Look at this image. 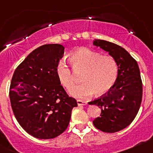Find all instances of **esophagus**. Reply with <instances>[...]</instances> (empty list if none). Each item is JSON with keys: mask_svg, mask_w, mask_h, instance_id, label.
I'll use <instances>...</instances> for the list:
<instances>
[{"mask_svg": "<svg viewBox=\"0 0 153 153\" xmlns=\"http://www.w3.org/2000/svg\"><path fill=\"white\" fill-rule=\"evenodd\" d=\"M77 105L78 106H86L87 105V102L86 101H83V100H78L77 101Z\"/></svg>", "mask_w": 153, "mask_h": 153, "instance_id": "obj_1", "label": "esophagus"}]
</instances>
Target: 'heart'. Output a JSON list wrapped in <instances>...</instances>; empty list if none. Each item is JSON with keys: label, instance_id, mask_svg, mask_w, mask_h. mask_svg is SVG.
<instances>
[{"label": "heart", "instance_id": "1", "mask_svg": "<svg viewBox=\"0 0 153 153\" xmlns=\"http://www.w3.org/2000/svg\"><path fill=\"white\" fill-rule=\"evenodd\" d=\"M72 67L76 72H83V82L74 88L75 74L72 68L64 60H60L56 68L60 83L70 95L76 98L84 99L95 93L97 96L106 94L115 84L118 76V65L111 56H101L100 53L82 47L70 56Z\"/></svg>", "mask_w": 153, "mask_h": 153}]
</instances>
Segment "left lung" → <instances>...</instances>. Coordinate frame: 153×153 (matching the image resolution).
I'll return each mask as SVG.
<instances>
[{
    "label": "left lung",
    "instance_id": "1",
    "mask_svg": "<svg viewBox=\"0 0 153 153\" xmlns=\"http://www.w3.org/2000/svg\"><path fill=\"white\" fill-rule=\"evenodd\" d=\"M93 44L109 53L118 65V76L113 87L103 97L90 102V105H97L101 109L100 117L93 123L102 132H118L133 121L140 109L143 97L140 68L122 47L97 39Z\"/></svg>",
    "mask_w": 153,
    "mask_h": 153
}]
</instances>
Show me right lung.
Returning a JSON list of instances; mask_svg holds the SVG:
<instances>
[{
	"label": "right lung",
	"mask_w": 153,
	"mask_h": 153,
	"mask_svg": "<svg viewBox=\"0 0 153 153\" xmlns=\"http://www.w3.org/2000/svg\"><path fill=\"white\" fill-rule=\"evenodd\" d=\"M64 53L60 44L35 49L13 73L10 100L13 114L24 130L40 140L63 133L70 123L75 99L60 85L56 68Z\"/></svg>",
	"instance_id": "1"
}]
</instances>
